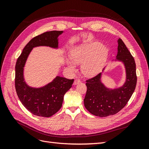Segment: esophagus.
<instances>
[{
    "label": "esophagus",
    "instance_id": "esophagus-1",
    "mask_svg": "<svg viewBox=\"0 0 149 149\" xmlns=\"http://www.w3.org/2000/svg\"><path fill=\"white\" fill-rule=\"evenodd\" d=\"M81 82V80H79V79H75L73 84H74V85H76V84H78L80 83Z\"/></svg>",
    "mask_w": 149,
    "mask_h": 149
}]
</instances>
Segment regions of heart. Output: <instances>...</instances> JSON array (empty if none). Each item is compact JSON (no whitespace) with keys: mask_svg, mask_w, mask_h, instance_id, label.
Listing matches in <instances>:
<instances>
[{"mask_svg":"<svg viewBox=\"0 0 149 149\" xmlns=\"http://www.w3.org/2000/svg\"><path fill=\"white\" fill-rule=\"evenodd\" d=\"M107 56V49L100 42L86 43L76 47L71 53V60H67L66 65L74 71L76 64L81 65L83 74L92 76L99 73Z\"/></svg>","mask_w":149,"mask_h":149,"instance_id":"1","label":"heart"}]
</instances>
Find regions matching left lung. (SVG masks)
Here are the masks:
<instances>
[{"label":"left lung","instance_id":"left-lung-1","mask_svg":"<svg viewBox=\"0 0 149 149\" xmlns=\"http://www.w3.org/2000/svg\"><path fill=\"white\" fill-rule=\"evenodd\" d=\"M118 42L116 60L123 63L126 72L125 82L123 86L113 89L106 88L101 83L102 73L86 80V83L87 91L84 99L86 109L91 114L101 118L116 114L123 109L131 97L137 84L134 58L123 40L119 38Z\"/></svg>","mask_w":149,"mask_h":149}]
</instances>
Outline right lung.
Segmentation results:
<instances>
[{"instance_id": "add662e5", "label": "right lung", "mask_w": 149, "mask_h": 149, "mask_svg": "<svg viewBox=\"0 0 149 149\" xmlns=\"http://www.w3.org/2000/svg\"><path fill=\"white\" fill-rule=\"evenodd\" d=\"M63 31H49L31 39L26 45L15 65V89L22 104L31 114L48 118L60 109L65 93L71 88L74 79L56 76L51 83L39 88H31L26 84L24 68L33 48L47 46L58 47V36Z\"/></svg>"}]
</instances>
